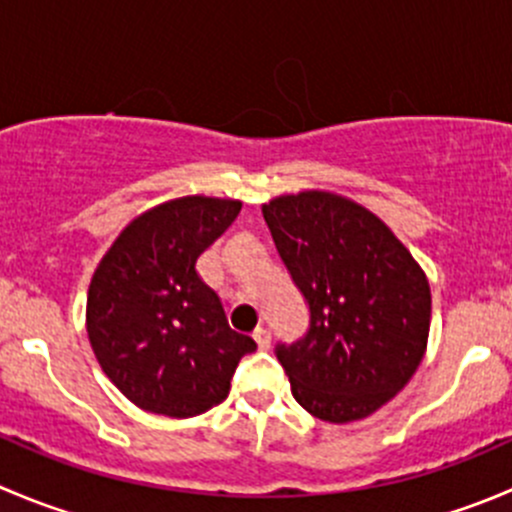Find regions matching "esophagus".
Wrapping results in <instances>:
<instances>
[{
  "instance_id": "esophagus-1",
  "label": "esophagus",
  "mask_w": 512,
  "mask_h": 512,
  "mask_svg": "<svg viewBox=\"0 0 512 512\" xmlns=\"http://www.w3.org/2000/svg\"><path fill=\"white\" fill-rule=\"evenodd\" d=\"M252 337H255V342L260 350H267V347H270V330H267V327H262V325L255 327Z\"/></svg>"
}]
</instances>
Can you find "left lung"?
<instances>
[{
	"label": "left lung",
	"instance_id": "left-lung-1",
	"mask_svg": "<svg viewBox=\"0 0 512 512\" xmlns=\"http://www.w3.org/2000/svg\"><path fill=\"white\" fill-rule=\"evenodd\" d=\"M277 252L310 305V332L277 347L297 403L355 423L390 403L423 362L430 282L375 212L330 190L262 205Z\"/></svg>",
	"mask_w": 512,
	"mask_h": 512
}]
</instances>
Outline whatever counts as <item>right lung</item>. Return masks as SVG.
Here are the masks:
<instances>
[{
	"mask_svg": "<svg viewBox=\"0 0 512 512\" xmlns=\"http://www.w3.org/2000/svg\"><path fill=\"white\" fill-rule=\"evenodd\" d=\"M242 210L185 195L140 212L117 235L87 290L89 345L104 375L147 413L195 418L220 405L255 340L227 325L195 262Z\"/></svg>",
	"mask_w": 512,
	"mask_h": 512,
	"instance_id": "1",
	"label": "right lung"
}]
</instances>
